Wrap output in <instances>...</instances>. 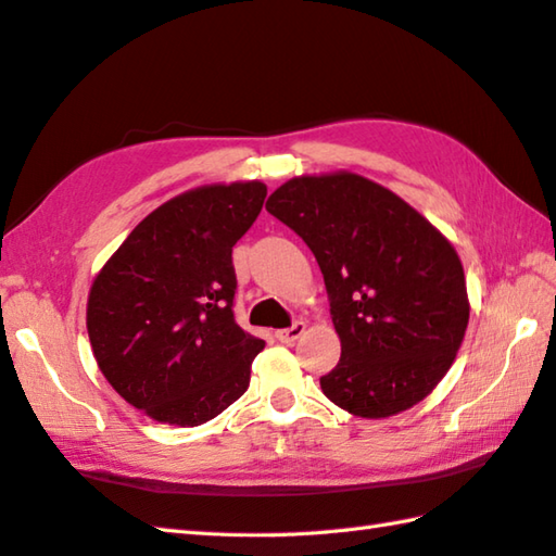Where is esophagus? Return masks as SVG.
Masks as SVG:
<instances>
[{"label": "esophagus", "instance_id": "esophagus-1", "mask_svg": "<svg viewBox=\"0 0 556 556\" xmlns=\"http://www.w3.org/2000/svg\"><path fill=\"white\" fill-rule=\"evenodd\" d=\"M303 332H305V325L303 323H293L287 329H277L275 337H277V341H281V344H293V341H296Z\"/></svg>", "mask_w": 556, "mask_h": 556}]
</instances>
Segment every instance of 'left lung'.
<instances>
[{
  "mask_svg": "<svg viewBox=\"0 0 556 556\" xmlns=\"http://www.w3.org/2000/svg\"><path fill=\"white\" fill-rule=\"evenodd\" d=\"M267 212L323 269L341 358L325 396L358 418H389L452 368L470 303L464 265L440 229L389 188L353 172L293 176Z\"/></svg>",
  "mask_w": 556,
  "mask_h": 556,
  "instance_id": "1",
  "label": "left lung"
}]
</instances>
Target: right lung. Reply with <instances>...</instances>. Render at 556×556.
Masks as SVG:
<instances>
[{"mask_svg": "<svg viewBox=\"0 0 556 556\" xmlns=\"http://www.w3.org/2000/svg\"><path fill=\"white\" fill-rule=\"evenodd\" d=\"M263 181L210 184L152 210L92 279L98 368L157 422L195 428L251 384L265 341L233 320L231 248L263 210Z\"/></svg>", "mask_w": 556, "mask_h": 556, "instance_id": "obj_1", "label": "right lung"}]
</instances>
